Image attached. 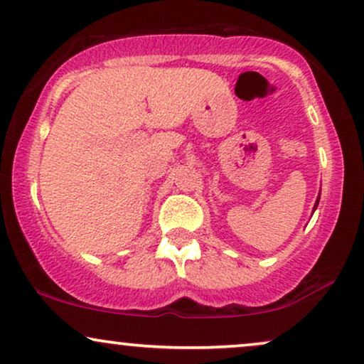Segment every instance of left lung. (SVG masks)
Instances as JSON below:
<instances>
[{
    "instance_id": "1",
    "label": "left lung",
    "mask_w": 364,
    "mask_h": 364,
    "mask_svg": "<svg viewBox=\"0 0 364 364\" xmlns=\"http://www.w3.org/2000/svg\"><path fill=\"white\" fill-rule=\"evenodd\" d=\"M317 205H319V196H317V200H316V205H314V210H312V213H314V211H316V208H317Z\"/></svg>"
}]
</instances>
